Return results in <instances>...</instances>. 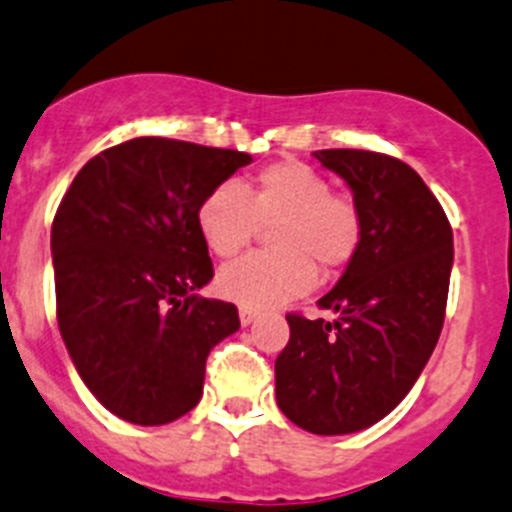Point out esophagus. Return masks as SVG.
Masks as SVG:
<instances>
[{
  "instance_id": "34e87169",
  "label": "esophagus",
  "mask_w": 512,
  "mask_h": 512,
  "mask_svg": "<svg viewBox=\"0 0 512 512\" xmlns=\"http://www.w3.org/2000/svg\"><path fill=\"white\" fill-rule=\"evenodd\" d=\"M255 317H257V312L255 310H250V307H240V322L242 325H252V322H255Z\"/></svg>"
}]
</instances>
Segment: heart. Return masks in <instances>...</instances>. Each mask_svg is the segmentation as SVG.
<instances>
[{"mask_svg": "<svg viewBox=\"0 0 512 512\" xmlns=\"http://www.w3.org/2000/svg\"><path fill=\"white\" fill-rule=\"evenodd\" d=\"M197 227L205 245L222 260L240 255L262 227H272L275 252L250 255L217 277L222 297L250 310L275 307L302 295L320 272L340 270L362 240V217L355 202L332 192L330 180L300 160L262 167L252 185L212 187L197 207Z\"/></svg>", "mask_w": 512, "mask_h": 512, "instance_id": "heart-1", "label": "heart"}]
</instances>
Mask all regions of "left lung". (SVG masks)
<instances>
[{"mask_svg":"<svg viewBox=\"0 0 512 512\" xmlns=\"http://www.w3.org/2000/svg\"><path fill=\"white\" fill-rule=\"evenodd\" d=\"M315 157L350 185L362 240L337 285L317 300L335 320L287 312L290 342L275 360V393L297 428L347 435L385 418L433 355L448 305L453 227L398 157L367 150Z\"/></svg>","mask_w":512,"mask_h":512,"instance_id":"left-lung-1","label":"left lung"}]
</instances>
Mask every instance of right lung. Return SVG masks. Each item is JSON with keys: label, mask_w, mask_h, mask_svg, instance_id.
I'll use <instances>...</instances> for the list:
<instances>
[{"label": "right lung", "mask_w": 512, "mask_h": 512, "mask_svg": "<svg viewBox=\"0 0 512 512\" xmlns=\"http://www.w3.org/2000/svg\"><path fill=\"white\" fill-rule=\"evenodd\" d=\"M247 152L135 137L77 172L52 222L57 322L89 393L117 418L167 425L202 398L207 355L240 327L212 280L197 207Z\"/></svg>", "instance_id": "1"}]
</instances>
